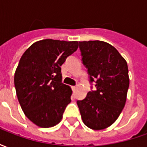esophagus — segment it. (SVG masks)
<instances>
[{
  "instance_id": "34e87169",
  "label": "esophagus",
  "mask_w": 147,
  "mask_h": 147,
  "mask_svg": "<svg viewBox=\"0 0 147 147\" xmlns=\"http://www.w3.org/2000/svg\"><path fill=\"white\" fill-rule=\"evenodd\" d=\"M71 89H72V90H73V91H75V90H76V86H71Z\"/></svg>"
}]
</instances>
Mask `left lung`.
<instances>
[{
	"mask_svg": "<svg viewBox=\"0 0 147 147\" xmlns=\"http://www.w3.org/2000/svg\"><path fill=\"white\" fill-rule=\"evenodd\" d=\"M80 49L90 82L96 80L97 90L89 91L77 105L86 126L105 129L117 120L126 103L127 64L117 49L105 42H80Z\"/></svg>",
	"mask_w": 147,
	"mask_h": 147,
	"instance_id": "left-lung-1",
	"label": "left lung"
}]
</instances>
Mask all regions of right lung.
I'll list each match as a JSON object with an SVG mask.
<instances>
[{
    "label": "right lung",
    "instance_id": "obj_1",
    "mask_svg": "<svg viewBox=\"0 0 147 147\" xmlns=\"http://www.w3.org/2000/svg\"><path fill=\"white\" fill-rule=\"evenodd\" d=\"M79 47L77 41L43 39L30 45L15 72L18 100L24 114L40 127L61 122L72 90L62 83L61 66Z\"/></svg>",
    "mask_w": 147,
    "mask_h": 147
}]
</instances>
